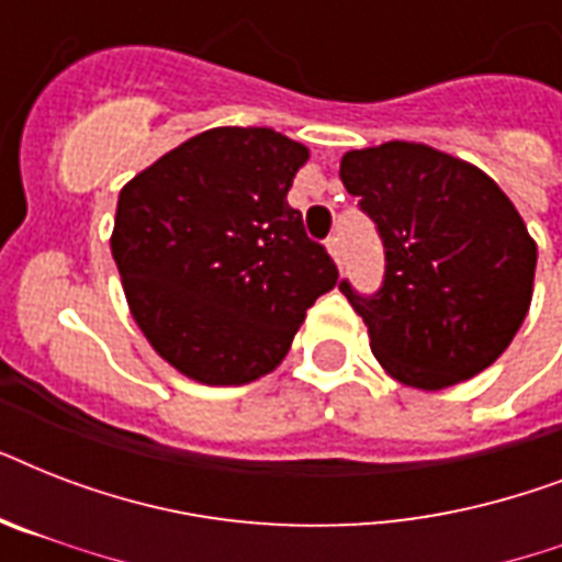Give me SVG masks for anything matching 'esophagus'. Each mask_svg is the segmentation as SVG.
Wrapping results in <instances>:
<instances>
[{
	"instance_id": "1",
	"label": "esophagus",
	"mask_w": 562,
	"mask_h": 562,
	"mask_svg": "<svg viewBox=\"0 0 562 562\" xmlns=\"http://www.w3.org/2000/svg\"><path fill=\"white\" fill-rule=\"evenodd\" d=\"M326 250H329V256H333V259H335V265H338V268H341V265H344L341 238H338V236H333V238H329V241H326Z\"/></svg>"
}]
</instances>
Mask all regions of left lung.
Segmentation results:
<instances>
[{"label":"left lung","mask_w":562,"mask_h":562,"mask_svg":"<svg viewBox=\"0 0 562 562\" xmlns=\"http://www.w3.org/2000/svg\"><path fill=\"white\" fill-rule=\"evenodd\" d=\"M341 180L384 245L373 297L341 282L384 373L443 391L487 370L519 333L537 271L510 198L479 166L400 139L344 154Z\"/></svg>","instance_id":"obj_1"}]
</instances>
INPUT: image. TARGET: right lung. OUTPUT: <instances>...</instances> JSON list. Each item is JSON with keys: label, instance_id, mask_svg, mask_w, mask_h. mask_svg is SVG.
Listing matches in <instances>:
<instances>
[{"label": "right lung", "instance_id": "obj_1", "mask_svg": "<svg viewBox=\"0 0 562 562\" xmlns=\"http://www.w3.org/2000/svg\"><path fill=\"white\" fill-rule=\"evenodd\" d=\"M308 148L271 127H212L127 180L110 250L136 326L201 384L277 370L338 268L289 189Z\"/></svg>", "mask_w": 562, "mask_h": 562}]
</instances>
